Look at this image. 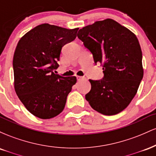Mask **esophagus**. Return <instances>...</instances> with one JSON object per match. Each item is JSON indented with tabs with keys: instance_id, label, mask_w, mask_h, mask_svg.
<instances>
[{
	"instance_id": "obj_1",
	"label": "esophagus",
	"mask_w": 156,
	"mask_h": 156,
	"mask_svg": "<svg viewBox=\"0 0 156 156\" xmlns=\"http://www.w3.org/2000/svg\"><path fill=\"white\" fill-rule=\"evenodd\" d=\"M76 78L78 80H83V79H86L85 77H83V76H76Z\"/></svg>"
}]
</instances>
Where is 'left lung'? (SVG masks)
I'll return each mask as SVG.
<instances>
[{
	"instance_id": "1",
	"label": "left lung",
	"mask_w": 156,
	"mask_h": 156,
	"mask_svg": "<svg viewBox=\"0 0 156 156\" xmlns=\"http://www.w3.org/2000/svg\"><path fill=\"white\" fill-rule=\"evenodd\" d=\"M78 39L92 53L95 64L103 66V79L89 80L91 90L86 100L93 109L108 116L127 108L136 94L144 70L137 37L112 19L83 27Z\"/></svg>"
}]
</instances>
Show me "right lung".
<instances>
[{"instance_id":"right-lung-1","label":"right lung","mask_w":156,"mask_h":156,"mask_svg":"<svg viewBox=\"0 0 156 156\" xmlns=\"http://www.w3.org/2000/svg\"><path fill=\"white\" fill-rule=\"evenodd\" d=\"M78 28L67 29L48 23L39 25L20 39L13 57L15 89L30 113L40 119L58 115L76 76L55 74L61 51L76 39Z\"/></svg>"}]
</instances>
